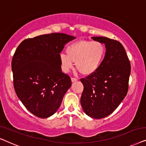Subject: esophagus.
Masks as SVG:
<instances>
[{"mask_svg": "<svg viewBox=\"0 0 146 146\" xmlns=\"http://www.w3.org/2000/svg\"><path fill=\"white\" fill-rule=\"evenodd\" d=\"M78 81V79H76V78H71V82H72V83H73V82H76V81Z\"/></svg>", "mask_w": 146, "mask_h": 146, "instance_id": "esophagus-1", "label": "esophagus"}]
</instances>
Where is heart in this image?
<instances>
[{"label":"heart","instance_id":"b5f03b06","mask_svg":"<svg viewBox=\"0 0 146 146\" xmlns=\"http://www.w3.org/2000/svg\"><path fill=\"white\" fill-rule=\"evenodd\" d=\"M65 53L59 55L61 68L65 72L75 67L82 75H90L98 70L103 61L105 48L100 42L79 40L69 45Z\"/></svg>","mask_w":146,"mask_h":146}]
</instances>
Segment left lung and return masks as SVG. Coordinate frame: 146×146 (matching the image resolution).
<instances>
[{
  "instance_id": "8db88e82",
  "label": "left lung",
  "mask_w": 146,
  "mask_h": 146,
  "mask_svg": "<svg viewBox=\"0 0 146 146\" xmlns=\"http://www.w3.org/2000/svg\"><path fill=\"white\" fill-rule=\"evenodd\" d=\"M92 39L105 45L106 53L98 70L81 79L84 86L81 104L86 114L99 119L112 113L126 96L131 67L120 42L106 37Z\"/></svg>"
}]
</instances>
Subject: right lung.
Segmentation results:
<instances>
[{
  "label": "right lung",
  "mask_w": 146,
  "mask_h": 146,
  "mask_svg": "<svg viewBox=\"0 0 146 146\" xmlns=\"http://www.w3.org/2000/svg\"><path fill=\"white\" fill-rule=\"evenodd\" d=\"M75 36L52 33L26 39L12 61L14 87L24 106L41 118L54 114L71 86L70 77L61 71L59 55Z\"/></svg>",
  "instance_id": "add662e5"
}]
</instances>
